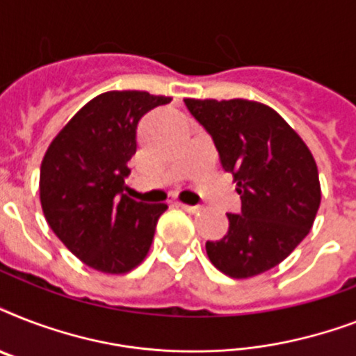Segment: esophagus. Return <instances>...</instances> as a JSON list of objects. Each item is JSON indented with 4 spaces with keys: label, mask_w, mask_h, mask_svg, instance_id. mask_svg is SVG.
I'll return each mask as SVG.
<instances>
[{
    "label": "esophagus",
    "mask_w": 356,
    "mask_h": 356,
    "mask_svg": "<svg viewBox=\"0 0 356 356\" xmlns=\"http://www.w3.org/2000/svg\"><path fill=\"white\" fill-rule=\"evenodd\" d=\"M179 207H181V209H184L186 212H190V214H197V212H201V207L186 205V203H179Z\"/></svg>",
    "instance_id": "esophagus-1"
}]
</instances>
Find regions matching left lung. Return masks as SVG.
I'll use <instances>...</instances> for the list:
<instances>
[{
  "instance_id": "left-lung-1",
  "label": "left lung",
  "mask_w": 356,
  "mask_h": 356,
  "mask_svg": "<svg viewBox=\"0 0 356 356\" xmlns=\"http://www.w3.org/2000/svg\"><path fill=\"white\" fill-rule=\"evenodd\" d=\"M184 105L211 133L242 200L229 231L207 254L233 279L281 264L298 248L321 203L318 166L303 138L271 107L249 99H192Z\"/></svg>"
}]
</instances>
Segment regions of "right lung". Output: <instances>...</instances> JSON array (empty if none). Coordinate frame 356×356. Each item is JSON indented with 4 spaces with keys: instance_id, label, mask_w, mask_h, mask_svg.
I'll return each mask as SVG.
<instances>
[{
    "instance_id": "add662e5",
    "label": "right lung",
    "mask_w": 356,
    "mask_h": 356,
    "mask_svg": "<svg viewBox=\"0 0 356 356\" xmlns=\"http://www.w3.org/2000/svg\"><path fill=\"white\" fill-rule=\"evenodd\" d=\"M170 102L149 92H103L58 131L42 159L46 222L81 262L102 273L134 270L147 257L168 209L131 200L123 188L140 118Z\"/></svg>"
}]
</instances>
